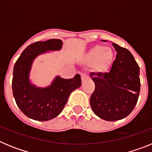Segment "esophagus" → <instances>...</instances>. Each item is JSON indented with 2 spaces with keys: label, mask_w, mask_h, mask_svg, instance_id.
<instances>
[{
  "label": "esophagus",
  "mask_w": 152,
  "mask_h": 152,
  "mask_svg": "<svg viewBox=\"0 0 152 152\" xmlns=\"http://www.w3.org/2000/svg\"><path fill=\"white\" fill-rule=\"evenodd\" d=\"M88 78V75L86 73H83L82 75H81V80H82V81H84V80H87Z\"/></svg>",
  "instance_id": "1"
}]
</instances>
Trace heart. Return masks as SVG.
Masks as SVG:
<instances>
[{
    "label": "heart",
    "instance_id": "1",
    "mask_svg": "<svg viewBox=\"0 0 152 152\" xmlns=\"http://www.w3.org/2000/svg\"><path fill=\"white\" fill-rule=\"evenodd\" d=\"M114 59V53L110 48L103 45H95L89 51L85 58V62L94 65L97 73L107 72Z\"/></svg>",
    "mask_w": 152,
    "mask_h": 152
}]
</instances>
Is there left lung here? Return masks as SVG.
<instances>
[{
  "label": "left lung",
  "instance_id": "8db88e82",
  "mask_svg": "<svg viewBox=\"0 0 152 152\" xmlns=\"http://www.w3.org/2000/svg\"><path fill=\"white\" fill-rule=\"evenodd\" d=\"M116 49L110 72L92 73L95 90L90 99L93 112L107 121H116L133 110L140 92L139 67L128 49L113 43Z\"/></svg>",
  "mask_w": 152,
  "mask_h": 152
}]
</instances>
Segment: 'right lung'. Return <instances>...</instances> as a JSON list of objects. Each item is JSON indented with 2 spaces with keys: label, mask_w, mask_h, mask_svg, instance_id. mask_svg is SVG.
I'll list each match as a JSON object with an SVG mask.
<instances>
[{
  "label": "right lung",
  "mask_w": 152,
  "mask_h": 152,
  "mask_svg": "<svg viewBox=\"0 0 152 152\" xmlns=\"http://www.w3.org/2000/svg\"><path fill=\"white\" fill-rule=\"evenodd\" d=\"M62 41L52 39L36 42L26 47L13 67L12 89L17 105L26 116L37 121H47L58 116L69 95L81 85L80 76L64 79L57 76L51 85L38 88L31 84L29 73L33 61L48 51L60 50Z\"/></svg>",
  "instance_id": "add662e5"
}]
</instances>
